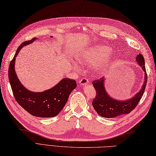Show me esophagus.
I'll return each instance as SVG.
<instances>
[{
	"label": "esophagus",
	"mask_w": 156,
	"mask_h": 156,
	"mask_svg": "<svg viewBox=\"0 0 156 156\" xmlns=\"http://www.w3.org/2000/svg\"><path fill=\"white\" fill-rule=\"evenodd\" d=\"M88 82H89V81L87 78H83L82 79L80 80L79 83L81 86H84V85H85V84H87L88 83Z\"/></svg>",
	"instance_id": "esophagus-1"
}]
</instances>
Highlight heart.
Instances as JSON below:
<instances>
[{"label": "heart", "instance_id": "1", "mask_svg": "<svg viewBox=\"0 0 156 156\" xmlns=\"http://www.w3.org/2000/svg\"><path fill=\"white\" fill-rule=\"evenodd\" d=\"M111 51L107 46H91L83 50L77 56V60L79 62L84 65H96L95 71L97 73H101L114 59L113 55L110 53Z\"/></svg>", "mask_w": 156, "mask_h": 156}]
</instances>
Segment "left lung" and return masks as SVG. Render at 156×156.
Instances as JSON below:
<instances>
[{"label": "left lung", "instance_id": "obj_1", "mask_svg": "<svg viewBox=\"0 0 156 156\" xmlns=\"http://www.w3.org/2000/svg\"><path fill=\"white\" fill-rule=\"evenodd\" d=\"M136 62L144 72V83L140 91L136 93L131 98L125 100H119L108 95L105 87V77L94 81L92 84L96 91V97L94 99L92 105L98 114L104 118H115L122 115L128 114L137 105L142 98L147 82L144 59L143 56L139 54L136 56Z\"/></svg>", "mask_w": 156, "mask_h": 156}]
</instances>
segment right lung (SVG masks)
<instances>
[{"label":"right lung","mask_w":156,"mask_h":156,"mask_svg":"<svg viewBox=\"0 0 156 156\" xmlns=\"http://www.w3.org/2000/svg\"><path fill=\"white\" fill-rule=\"evenodd\" d=\"M36 39L34 37L23 42L19 47L9 66L8 78L14 97L25 111L37 117L51 118L58 115L62 110L77 84L74 79L64 78L53 88L40 92L29 90L23 85L16 73V58L23 47L33 43Z\"/></svg>","instance_id":"1"}]
</instances>
